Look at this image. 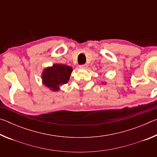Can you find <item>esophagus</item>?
<instances>
[{
  "instance_id": "34e87169",
  "label": "esophagus",
  "mask_w": 157,
  "mask_h": 157,
  "mask_svg": "<svg viewBox=\"0 0 157 157\" xmlns=\"http://www.w3.org/2000/svg\"><path fill=\"white\" fill-rule=\"evenodd\" d=\"M87 66H88V65H87L86 63H84V64H82V65L79 66V67L82 68H87Z\"/></svg>"
}]
</instances>
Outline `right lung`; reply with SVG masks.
<instances>
[{
  "instance_id": "obj_1",
  "label": "right lung",
  "mask_w": 157,
  "mask_h": 157,
  "mask_svg": "<svg viewBox=\"0 0 157 157\" xmlns=\"http://www.w3.org/2000/svg\"><path fill=\"white\" fill-rule=\"evenodd\" d=\"M73 69L71 66L63 64H54L52 67L45 69L42 79L44 84L52 91H58L59 86L67 83Z\"/></svg>"
}]
</instances>
